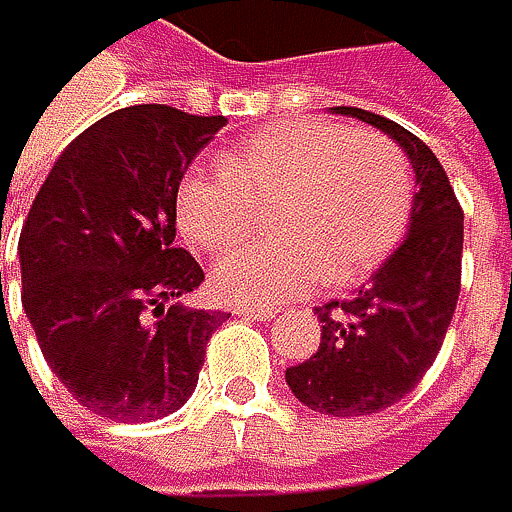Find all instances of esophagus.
Wrapping results in <instances>:
<instances>
[{
    "mask_svg": "<svg viewBox=\"0 0 512 512\" xmlns=\"http://www.w3.org/2000/svg\"><path fill=\"white\" fill-rule=\"evenodd\" d=\"M239 313L242 316H254V319H261V322H270L276 316L273 307H239Z\"/></svg>",
    "mask_w": 512,
    "mask_h": 512,
    "instance_id": "34e87169",
    "label": "esophagus"
}]
</instances>
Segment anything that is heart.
I'll use <instances>...</instances> for the list:
<instances>
[{
    "label": "heart",
    "instance_id": "heart-1",
    "mask_svg": "<svg viewBox=\"0 0 512 512\" xmlns=\"http://www.w3.org/2000/svg\"><path fill=\"white\" fill-rule=\"evenodd\" d=\"M415 184L405 153L381 131L282 122L230 153L224 168H190L174 199L178 230L202 251H224L267 205L264 242L214 267V291L239 304H279L319 276L331 285L375 270L399 245Z\"/></svg>",
    "mask_w": 512,
    "mask_h": 512
}]
</instances>
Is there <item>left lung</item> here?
Wrapping results in <instances>:
<instances>
[{
	"instance_id": "left-lung-1",
	"label": "left lung",
	"mask_w": 512,
	"mask_h": 512,
	"mask_svg": "<svg viewBox=\"0 0 512 512\" xmlns=\"http://www.w3.org/2000/svg\"><path fill=\"white\" fill-rule=\"evenodd\" d=\"M334 113L381 128L415 168L408 236L350 301L316 307L319 350L285 368L291 393L331 418H359L411 393L433 365L461 294L464 211L433 150L408 128L359 107Z\"/></svg>"
}]
</instances>
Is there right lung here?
Masks as SVG:
<instances>
[{
    "instance_id": "add662e5",
    "label": "right lung",
    "mask_w": 512,
    "mask_h": 512,
    "mask_svg": "<svg viewBox=\"0 0 512 512\" xmlns=\"http://www.w3.org/2000/svg\"><path fill=\"white\" fill-rule=\"evenodd\" d=\"M224 125L165 104L116 110L61 153L30 205L21 301L57 381L94 415L141 424L178 411L230 319L178 304L205 273L174 245L178 184Z\"/></svg>"
}]
</instances>
